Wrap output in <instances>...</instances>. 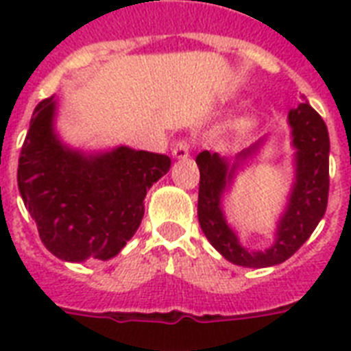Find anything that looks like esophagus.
Wrapping results in <instances>:
<instances>
[{"mask_svg":"<svg viewBox=\"0 0 351 351\" xmlns=\"http://www.w3.org/2000/svg\"><path fill=\"white\" fill-rule=\"evenodd\" d=\"M193 147H195V143L189 140V138H184V140H180V142L176 143L175 147H173V156L175 158H187L189 154H191Z\"/></svg>","mask_w":351,"mask_h":351,"instance_id":"34e87169","label":"esophagus"}]
</instances>
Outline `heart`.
I'll return each instance as SVG.
<instances>
[{"mask_svg": "<svg viewBox=\"0 0 351 351\" xmlns=\"http://www.w3.org/2000/svg\"><path fill=\"white\" fill-rule=\"evenodd\" d=\"M250 125V121H242V127H247Z\"/></svg>", "mask_w": 351, "mask_h": 351, "instance_id": "b5f03b06", "label": "heart"}]
</instances>
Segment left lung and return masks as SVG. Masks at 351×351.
Masks as SVG:
<instances>
[{"label":"left lung","mask_w":351,"mask_h":351,"mask_svg":"<svg viewBox=\"0 0 351 351\" xmlns=\"http://www.w3.org/2000/svg\"><path fill=\"white\" fill-rule=\"evenodd\" d=\"M288 118L293 131V145L297 147V182L288 209L278 224L277 240L269 250H244L226 224L220 209V195L226 182L231 180L234 167L228 169L226 160L217 153L202 151L197 156L200 169L198 222L215 250L237 266L269 267L288 261L310 239L326 211L330 191V138L326 123L308 101L291 109ZM251 149L242 151L239 158L247 156Z\"/></svg>","instance_id":"left-lung-1"}]
</instances>
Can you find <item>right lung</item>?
<instances>
[{"instance_id": "1", "label": "right lung", "mask_w": 351, "mask_h": 351, "mask_svg": "<svg viewBox=\"0 0 351 351\" xmlns=\"http://www.w3.org/2000/svg\"><path fill=\"white\" fill-rule=\"evenodd\" d=\"M52 117V98L36 106L19 153L25 208L58 258H112L136 233L145 195L169 171V156L129 147L85 156L60 143Z\"/></svg>"}]
</instances>
